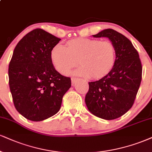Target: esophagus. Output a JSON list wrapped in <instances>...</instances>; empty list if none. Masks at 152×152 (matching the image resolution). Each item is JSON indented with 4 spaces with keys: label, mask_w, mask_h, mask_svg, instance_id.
I'll return each instance as SVG.
<instances>
[{
    "label": "esophagus",
    "mask_w": 152,
    "mask_h": 152,
    "mask_svg": "<svg viewBox=\"0 0 152 152\" xmlns=\"http://www.w3.org/2000/svg\"><path fill=\"white\" fill-rule=\"evenodd\" d=\"M78 79L77 78H75V77H72L71 78V81H72V85H75V82L77 81Z\"/></svg>",
    "instance_id": "34e87169"
}]
</instances>
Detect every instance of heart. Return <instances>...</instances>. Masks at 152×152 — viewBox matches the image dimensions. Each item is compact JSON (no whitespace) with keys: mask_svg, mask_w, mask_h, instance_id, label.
<instances>
[{"mask_svg":"<svg viewBox=\"0 0 152 152\" xmlns=\"http://www.w3.org/2000/svg\"><path fill=\"white\" fill-rule=\"evenodd\" d=\"M115 48L110 41L80 38L69 41L66 46L56 44L50 60L58 72L65 74L77 65L76 75L84 77L102 78L110 72L115 63Z\"/></svg>","mask_w":152,"mask_h":152,"instance_id":"heart-1","label":"heart"}]
</instances>
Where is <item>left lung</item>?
I'll list each match as a JSON object with an SVG mask.
<instances>
[{
  "mask_svg": "<svg viewBox=\"0 0 152 152\" xmlns=\"http://www.w3.org/2000/svg\"><path fill=\"white\" fill-rule=\"evenodd\" d=\"M93 37H106L113 43L115 63L108 75L89 82L85 103L93 115L114 120L127 113L134 104L142 80L141 61L132 42L115 30L106 29Z\"/></svg>",
  "mask_w": 152,
  "mask_h": 152,
  "instance_id": "left-lung-1",
  "label": "left lung"
}]
</instances>
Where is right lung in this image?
<instances>
[{"label": "right lung", "mask_w": 152, "mask_h": 152, "mask_svg": "<svg viewBox=\"0 0 152 152\" xmlns=\"http://www.w3.org/2000/svg\"><path fill=\"white\" fill-rule=\"evenodd\" d=\"M61 39L36 29L15 48L9 64V86L16 110L25 118L42 121L57 113L71 80L56 71L50 51Z\"/></svg>", "instance_id": "obj_1"}]
</instances>
